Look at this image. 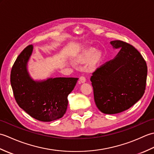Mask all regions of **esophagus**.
Segmentation results:
<instances>
[{
	"mask_svg": "<svg viewBox=\"0 0 154 154\" xmlns=\"http://www.w3.org/2000/svg\"><path fill=\"white\" fill-rule=\"evenodd\" d=\"M79 81L81 83H85L86 81V77L85 76H81L79 78Z\"/></svg>",
	"mask_w": 154,
	"mask_h": 154,
	"instance_id": "esophagus-1",
	"label": "esophagus"
}]
</instances>
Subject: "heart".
Masks as SVG:
<instances>
[{"label":"heart","instance_id":"obj_1","mask_svg":"<svg viewBox=\"0 0 154 154\" xmlns=\"http://www.w3.org/2000/svg\"><path fill=\"white\" fill-rule=\"evenodd\" d=\"M100 56L99 54L94 55L93 51H88L84 53L80 57L79 61L81 63H86V62L89 61L91 60V63L92 65H96L100 60Z\"/></svg>","mask_w":154,"mask_h":154}]
</instances>
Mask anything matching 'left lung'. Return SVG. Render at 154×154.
Here are the masks:
<instances>
[{"instance_id": "obj_1", "label": "left lung", "mask_w": 154, "mask_h": 154, "mask_svg": "<svg viewBox=\"0 0 154 154\" xmlns=\"http://www.w3.org/2000/svg\"><path fill=\"white\" fill-rule=\"evenodd\" d=\"M120 50L92 73L94 99L100 111L117 114L130 109L141 99L146 85V62L132 45L121 40L110 42Z\"/></svg>"}]
</instances>
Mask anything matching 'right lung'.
Instances as JSON below:
<instances>
[{"label": "right lung", "instance_id": "obj_1", "mask_svg": "<svg viewBox=\"0 0 154 154\" xmlns=\"http://www.w3.org/2000/svg\"><path fill=\"white\" fill-rule=\"evenodd\" d=\"M33 46L24 49L12 67L11 83L14 99L19 106L30 116L42 122L56 120L66 112L67 96L79 78H50L36 82L29 77L27 62Z\"/></svg>", "mask_w": 154, "mask_h": 154}]
</instances>
